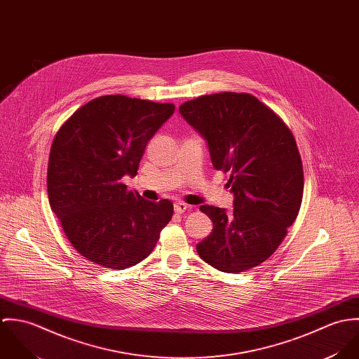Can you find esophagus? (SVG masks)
<instances>
[{
    "label": "esophagus",
    "instance_id": "34e87169",
    "mask_svg": "<svg viewBox=\"0 0 359 359\" xmlns=\"http://www.w3.org/2000/svg\"><path fill=\"white\" fill-rule=\"evenodd\" d=\"M174 210H175V212L182 214V212H185L187 210H189V205H187V203H184V202H177V203L174 205Z\"/></svg>",
    "mask_w": 359,
    "mask_h": 359
}]
</instances>
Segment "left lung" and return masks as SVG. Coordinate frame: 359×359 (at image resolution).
<instances>
[{"instance_id":"left-lung-1","label":"left lung","mask_w":359,"mask_h":359,"mask_svg":"<svg viewBox=\"0 0 359 359\" xmlns=\"http://www.w3.org/2000/svg\"><path fill=\"white\" fill-rule=\"evenodd\" d=\"M203 137L215 170L229 174L233 211L201 205L212 232L196 245L218 271L245 272L272 256L297 218L304 189L294 137L282 118L245 93L203 95L180 106Z\"/></svg>"}]
</instances>
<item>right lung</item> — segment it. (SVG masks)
I'll list each match as a JSON object with an SVG mask.
<instances>
[{"instance_id": "1", "label": "right lung", "mask_w": 359, "mask_h": 359, "mask_svg": "<svg viewBox=\"0 0 359 359\" xmlns=\"http://www.w3.org/2000/svg\"><path fill=\"white\" fill-rule=\"evenodd\" d=\"M175 107L104 95L76 110L52 142L50 205L73 248L88 261L124 269L149 256L172 217V203L128 191L145 148Z\"/></svg>"}]
</instances>
